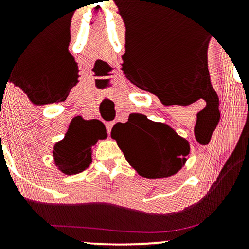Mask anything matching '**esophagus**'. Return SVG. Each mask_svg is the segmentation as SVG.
<instances>
[{
  "label": "esophagus",
  "instance_id": "1",
  "mask_svg": "<svg viewBox=\"0 0 249 249\" xmlns=\"http://www.w3.org/2000/svg\"><path fill=\"white\" fill-rule=\"evenodd\" d=\"M107 133L110 134L111 133V130H112V126H113V122H108L107 123Z\"/></svg>",
  "mask_w": 249,
  "mask_h": 249
}]
</instances>
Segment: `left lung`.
I'll list each match as a JSON object with an SVG mask.
<instances>
[{
    "label": "left lung",
    "mask_w": 249,
    "mask_h": 249,
    "mask_svg": "<svg viewBox=\"0 0 249 249\" xmlns=\"http://www.w3.org/2000/svg\"><path fill=\"white\" fill-rule=\"evenodd\" d=\"M125 159L139 176L168 178L178 173L190 156V142L172 127L132 113L126 123H117L111 131Z\"/></svg>",
    "instance_id": "1"
}]
</instances>
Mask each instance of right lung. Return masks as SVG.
<instances>
[{"label":"right lung","instance_id":"right-lung-1","mask_svg":"<svg viewBox=\"0 0 249 249\" xmlns=\"http://www.w3.org/2000/svg\"><path fill=\"white\" fill-rule=\"evenodd\" d=\"M107 137V128L99 121H85L81 116L75 117L64 138L53 146L55 166L67 176L83 172L92 161V146Z\"/></svg>","mask_w":249,"mask_h":249}]
</instances>
